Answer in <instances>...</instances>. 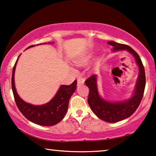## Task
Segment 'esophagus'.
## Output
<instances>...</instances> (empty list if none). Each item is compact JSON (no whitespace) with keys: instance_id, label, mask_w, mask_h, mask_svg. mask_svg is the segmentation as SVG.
<instances>
[{"instance_id":"obj_1","label":"esophagus","mask_w":156,"mask_h":156,"mask_svg":"<svg viewBox=\"0 0 156 156\" xmlns=\"http://www.w3.org/2000/svg\"><path fill=\"white\" fill-rule=\"evenodd\" d=\"M84 83V80L83 78H81V77H79L77 79V84L80 85V84H83Z\"/></svg>"}]
</instances>
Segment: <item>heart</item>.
I'll list each match as a JSON object with an SVG mask.
<instances>
[{"mask_svg":"<svg viewBox=\"0 0 156 156\" xmlns=\"http://www.w3.org/2000/svg\"><path fill=\"white\" fill-rule=\"evenodd\" d=\"M89 58H90V56H89V55H86V56L82 57H80V58L77 59L76 60L74 61V62H75L76 65L79 66L85 65L87 62H88Z\"/></svg>","mask_w":156,"mask_h":156,"instance_id":"b5f03b06","label":"heart"}]
</instances>
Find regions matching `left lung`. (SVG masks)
I'll return each mask as SVG.
<instances>
[{
    "label": "left lung",
    "mask_w": 156,
    "mask_h": 156,
    "mask_svg": "<svg viewBox=\"0 0 156 156\" xmlns=\"http://www.w3.org/2000/svg\"><path fill=\"white\" fill-rule=\"evenodd\" d=\"M108 44L114 47V51L127 50L131 53L135 57L136 63L139 67V74L133 95L126 101L114 103L101 98L98 92L96 74L91 75L85 81V84L89 89L88 104L92 112L101 120L108 123H115L129 118L136 112L140 105L146 87V74L141 59L131 47L114 41L108 42Z\"/></svg>",
    "instance_id": "left-lung-1"
}]
</instances>
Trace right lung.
<instances>
[{
    "instance_id": "1",
    "label": "right lung",
    "mask_w": 156,
    "mask_h": 156,
    "mask_svg": "<svg viewBox=\"0 0 156 156\" xmlns=\"http://www.w3.org/2000/svg\"><path fill=\"white\" fill-rule=\"evenodd\" d=\"M34 46L35 45H31L29 48ZM18 59L12 69L11 84L15 101L18 109L25 118L37 125L50 126L58 123L67 113L69 99L76 88V80H74L70 85H62L56 95L48 103L41 106L32 105L26 103L19 97L15 87L14 74Z\"/></svg>"
}]
</instances>
